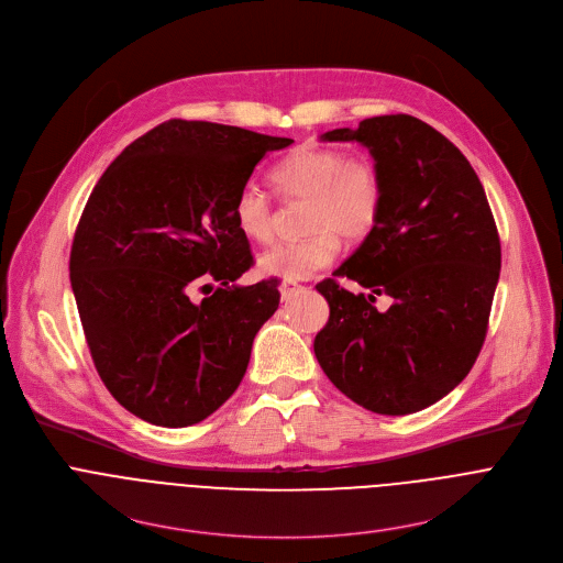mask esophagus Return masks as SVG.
<instances>
[{
	"mask_svg": "<svg viewBox=\"0 0 563 563\" xmlns=\"http://www.w3.org/2000/svg\"><path fill=\"white\" fill-rule=\"evenodd\" d=\"M298 289H300L298 283H294V280H283V283H280V298H283V300H289Z\"/></svg>",
	"mask_w": 563,
	"mask_h": 563,
	"instance_id": "1",
	"label": "esophagus"
}]
</instances>
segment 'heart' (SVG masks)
<instances>
[{"label": "heart", "instance_id": "obj_1", "mask_svg": "<svg viewBox=\"0 0 563 563\" xmlns=\"http://www.w3.org/2000/svg\"><path fill=\"white\" fill-rule=\"evenodd\" d=\"M272 183L283 198H307L305 231L296 243H278L258 258V272L280 280H302L330 267L341 238L361 240L383 211V178L367 157L347 155L332 146H302L272 172ZM238 231L254 243L274 235L276 209L256 185L238 191L231 209Z\"/></svg>", "mask_w": 563, "mask_h": 563}]
</instances>
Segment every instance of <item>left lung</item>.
Returning a JSON list of instances; mask_svg holds the SVG:
<instances>
[{
	"label": "left lung",
	"mask_w": 563,
	"mask_h": 563,
	"mask_svg": "<svg viewBox=\"0 0 563 563\" xmlns=\"http://www.w3.org/2000/svg\"><path fill=\"white\" fill-rule=\"evenodd\" d=\"M320 140L361 142L383 178V211L361 247L316 289L330 302L313 354L328 378L369 412L404 417L450 394L484 347L501 243L465 155L419 118H367ZM376 295H389L378 312Z\"/></svg>",
	"instance_id": "obj_1"
}]
</instances>
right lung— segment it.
<instances>
[{"label":"right lung","mask_w":563,"mask_h":563,"mask_svg":"<svg viewBox=\"0 0 563 563\" xmlns=\"http://www.w3.org/2000/svg\"><path fill=\"white\" fill-rule=\"evenodd\" d=\"M291 142L169 120L131 142L93 187L73 238L70 287L102 383L142 421L200 423L243 380L280 291L276 278L235 285L254 258L231 209L265 153ZM196 288L214 291L196 301Z\"/></svg>","instance_id":"right-lung-1"}]
</instances>
